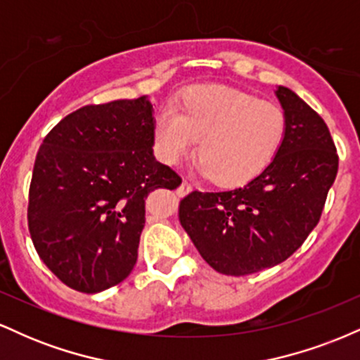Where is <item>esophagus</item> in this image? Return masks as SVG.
<instances>
[{"label": "esophagus", "mask_w": 360, "mask_h": 360, "mask_svg": "<svg viewBox=\"0 0 360 360\" xmlns=\"http://www.w3.org/2000/svg\"><path fill=\"white\" fill-rule=\"evenodd\" d=\"M193 191V186L191 183H188V181H183V183L179 184V188H177V194L179 196H186V194H189Z\"/></svg>", "instance_id": "obj_1"}]
</instances>
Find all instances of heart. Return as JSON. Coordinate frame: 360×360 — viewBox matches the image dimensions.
I'll list each match as a JSON object with an SVG mask.
<instances>
[{
    "label": "heart",
    "mask_w": 360,
    "mask_h": 360,
    "mask_svg": "<svg viewBox=\"0 0 360 360\" xmlns=\"http://www.w3.org/2000/svg\"><path fill=\"white\" fill-rule=\"evenodd\" d=\"M281 106L223 86H193L157 113V155L176 166L196 148L200 171L220 186H242L278 155L286 135Z\"/></svg>",
    "instance_id": "1"
}]
</instances>
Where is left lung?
Masks as SVG:
<instances>
[{"label": "left lung", "instance_id": "8db88e82", "mask_svg": "<svg viewBox=\"0 0 360 360\" xmlns=\"http://www.w3.org/2000/svg\"><path fill=\"white\" fill-rule=\"evenodd\" d=\"M286 135L274 160L232 191H193L179 220L214 271L247 276L291 257L320 221L337 177V147L323 118L279 86Z\"/></svg>", "mask_w": 360, "mask_h": 360}]
</instances>
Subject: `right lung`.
Listing matches in <instances>:
<instances>
[{"mask_svg": "<svg viewBox=\"0 0 360 360\" xmlns=\"http://www.w3.org/2000/svg\"><path fill=\"white\" fill-rule=\"evenodd\" d=\"M152 146L146 96L82 106L44 139L28 191V230L65 286L100 292L134 269L148 193L183 183L155 160Z\"/></svg>", "mask_w": 360, "mask_h": 360, "instance_id": "right-lung-1", "label": "right lung"}]
</instances>
